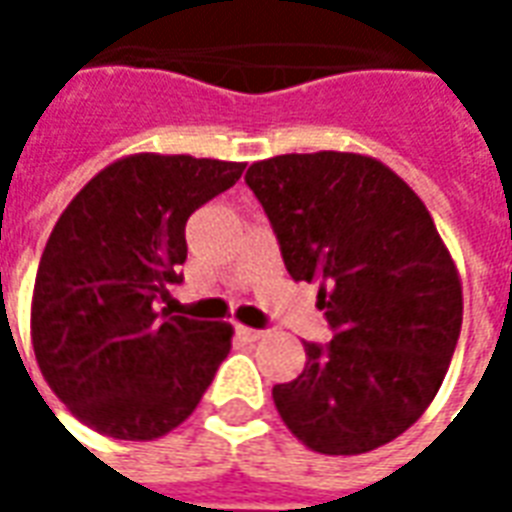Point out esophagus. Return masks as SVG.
<instances>
[{"label":"esophagus","instance_id":"34e87169","mask_svg":"<svg viewBox=\"0 0 512 512\" xmlns=\"http://www.w3.org/2000/svg\"><path fill=\"white\" fill-rule=\"evenodd\" d=\"M235 332H238V337L244 340V343H257V340H263V334L260 329H252V326H235Z\"/></svg>","mask_w":512,"mask_h":512}]
</instances>
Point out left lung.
<instances>
[{
	"label": "left lung",
	"mask_w": 512,
	"mask_h": 512,
	"mask_svg": "<svg viewBox=\"0 0 512 512\" xmlns=\"http://www.w3.org/2000/svg\"><path fill=\"white\" fill-rule=\"evenodd\" d=\"M246 183L296 282L321 279L326 348L274 386L288 430L321 455H362L417 422L447 376L463 321L450 249L425 202L378 158L340 150L255 161Z\"/></svg>",
	"instance_id": "obj_1"
}]
</instances>
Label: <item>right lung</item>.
<instances>
[{
    "label": "right lung",
    "mask_w": 512,
    "mask_h": 512,
    "mask_svg": "<svg viewBox=\"0 0 512 512\" xmlns=\"http://www.w3.org/2000/svg\"><path fill=\"white\" fill-rule=\"evenodd\" d=\"M246 164L134 153L84 186L54 224L32 290V348L51 392L87 428L153 441L200 403L233 326L172 315L186 222Z\"/></svg>",
    "instance_id": "right-lung-1"
}]
</instances>
